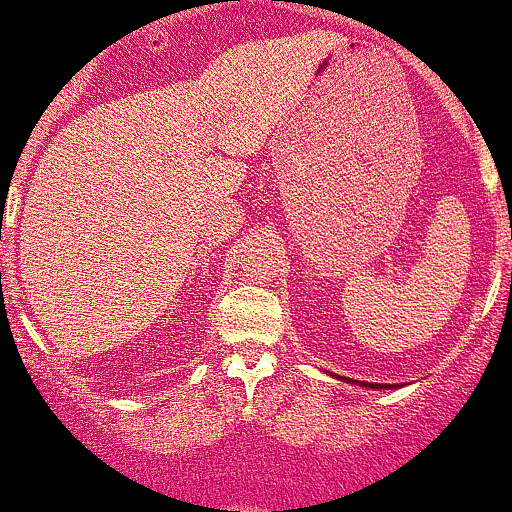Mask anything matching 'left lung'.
<instances>
[{
    "instance_id": "1",
    "label": "left lung",
    "mask_w": 512,
    "mask_h": 512,
    "mask_svg": "<svg viewBox=\"0 0 512 512\" xmlns=\"http://www.w3.org/2000/svg\"><path fill=\"white\" fill-rule=\"evenodd\" d=\"M338 380H343V383H353V385H360V387H370V390H390V387H397V385H380V383H365V380H351V378H343V375H338Z\"/></svg>"
}]
</instances>
